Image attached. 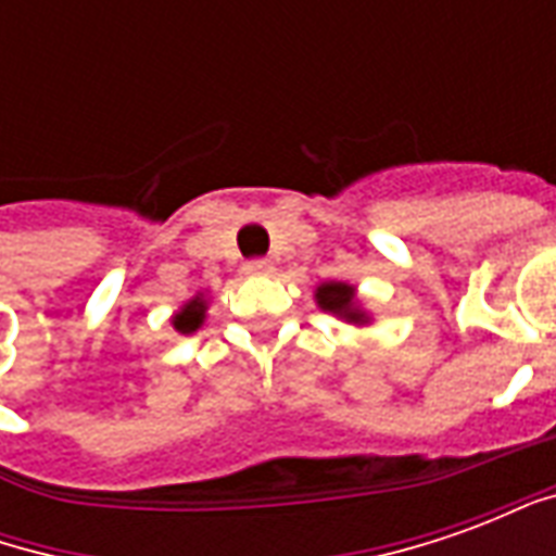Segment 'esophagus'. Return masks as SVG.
<instances>
[{
  "label": "esophagus",
  "instance_id": "esophagus-1",
  "mask_svg": "<svg viewBox=\"0 0 556 556\" xmlns=\"http://www.w3.org/2000/svg\"><path fill=\"white\" fill-rule=\"evenodd\" d=\"M243 270L253 274V277H267V274H274V262H267V258H250L243 265Z\"/></svg>",
  "mask_w": 556,
  "mask_h": 556
}]
</instances>
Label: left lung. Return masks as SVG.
Segmentation results:
<instances>
[{
    "label": "left lung",
    "instance_id": "left-lung-1",
    "mask_svg": "<svg viewBox=\"0 0 556 556\" xmlns=\"http://www.w3.org/2000/svg\"><path fill=\"white\" fill-rule=\"evenodd\" d=\"M315 301H318V306L325 313L339 315V318H345L351 325H366L369 321V315L357 306V291L349 282H325V286H318L315 289Z\"/></svg>",
    "mask_w": 556,
    "mask_h": 556
}]
</instances>
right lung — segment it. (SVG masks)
Listing matches in <instances>:
<instances>
[{"instance_id":"obj_1","label":"right lung","mask_w":556,"mask_h":556,"mask_svg":"<svg viewBox=\"0 0 556 556\" xmlns=\"http://www.w3.org/2000/svg\"><path fill=\"white\" fill-rule=\"evenodd\" d=\"M205 309H207V301L195 294L193 301H187L178 313L172 315V327H175L178 333H193V330H199L202 321H205Z\"/></svg>"}]
</instances>
